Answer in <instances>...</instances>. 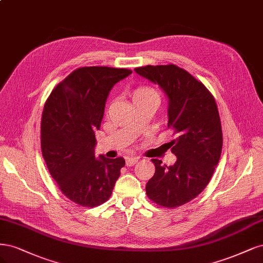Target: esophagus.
<instances>
[{
	"instance_id": "34e87169",
	"label": "esophagus",
	"mask_w": 263,
	"mask_h": 263,
	"mask_svg": "<svg viewBox=\"0 0 263 263\" xmlns=\"http://www.w3.org/2000/svg\"><path fill=\"white\" fill-rule=\"evenodd\" d=\"M138 160H139L138 157H128L125 160V164L128 167H131V166H134L135 164H137Z\"/></svg>"
}]
</instances>
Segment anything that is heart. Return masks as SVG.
<instances>
[{
    "label": "heart",
    "instance_id": "heart-1",
    "mask_svg": "<svg viewBox=\"0 0 263 263\" xmlns=\"http://www.w3.org/2000/svg\"><path fill=\"white\" fill-rule=\"evenodd\" d=\"M131 98L135 106L147 103V101H157V103H159L158 91L154 87L148 85H141L135 87L131 91Z\"/></svg>",
    "mask_w": 263,
    "mask_h": 263
}]
</instances>
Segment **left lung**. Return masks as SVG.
Masks as SVG:
<instances>
[{
    "label": "left lung",
    "mask_w": 263,
    "mask_h": 263,
    "mask_svg": "<svg viewBox=\"0 0 263 263\" xmlns=\"http://www.w3.org/2000/svg\"><path fill=\"white\" fill-rule=\"evenodd\" d=\"M134 71L166 92L168 129L176 135L169 146L177 162L167 166L152 159L155 174L146 183V194L159 206H181L204 190L221 157L223 133L216 101L204 84L175 64Z\"/></svg>",
    "instance_id": "1"
}]
</instances>
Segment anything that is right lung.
<instances>
[{
    "label": "right lung",
    "mask_w": 263,
    "mask_h": 263,
    "mask_svg": "<svg viewBox=\"0 0 263 263\" xmlns=\"http://www.w3.org/2000/svg\"><path fill=\"white\" fill-rule=\"evenodd\" d=\"M131 73L108 66L79 67L58 84L45 104L42 156L59 189L81 206L105 203L125 165L122 157L95 158L94 147L109 91Z\"/></svg>",
    "instance_id": "obj_1"
}]
</instances>
